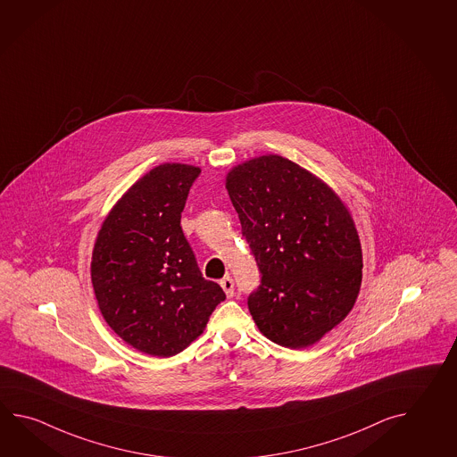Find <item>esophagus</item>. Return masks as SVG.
<instances>
[{
    "instance_id": "esophagus-1",
    "label": "esophagus",
    "mask_w": 457,
    "mask_h": 457,
    "mask_svg": "<svg viewBox=\"0 0 457 457\" xmlns=\"http://www.w3.org/2000/svg\"><path fill=\"white\" fill-rule=\"evenodd\" d=\"M220 285H221V288L224 289V293H226V296L228 298H233L234 296V281L231 277H224L221 281H220Z\"/></svg>"
}]
</instances>
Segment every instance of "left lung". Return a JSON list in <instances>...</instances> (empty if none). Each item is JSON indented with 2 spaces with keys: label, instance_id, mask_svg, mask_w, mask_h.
<instances>
[{
  "label": "left lung",
  "instance_id": "obj_1",
  "mask_svg": "<svg viewBox=\"0 0 457 457\" xmlns=\"http://www.w3.org/2000/svg\"><path fill=\"white\" fill-rule=\"evenodd\" d=\"M243 236L262 273L249 311L263 336L306 348L353 309L363 253L342 198L308 169L263 154L226 176Z\"/></svg>",
  "mask_w": 457,
  "mask_h": 457
}]
</instances>
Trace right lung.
<instances>
[{"label": "right lung", "instance_id": "right-lung-1", "mask_svg": "<svg viewBox=\"0 0 457 457\" xmlns=\"http://www.w3.org/2000/svg\"><path fill=\"white\" fill-rule=\"evenodd\" d=\"M202 169L164 162L138 179L105 216L91 279L107 326L141 353L168 358L204 334L223 289L202 277L180 228Z\"/></svg>", "mask_w": 457, "mask_h": 457}]
</instances>
